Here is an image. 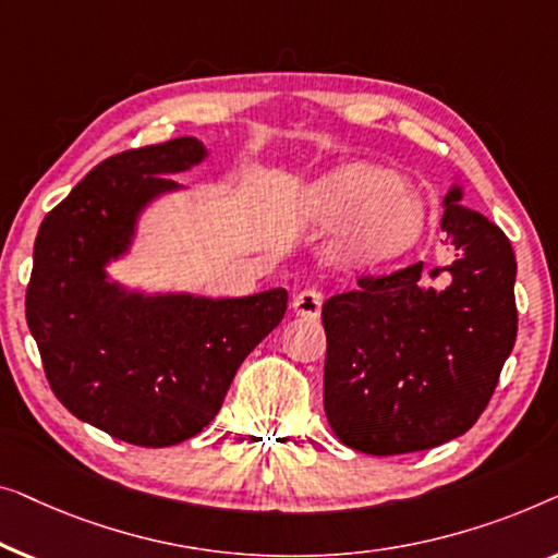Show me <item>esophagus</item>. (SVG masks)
I'll return each instance as SVG.
<instances>
[{
  "label": "esophagus",
  "mask_w": 558,
  "mask_h": 558,
  "mask_svg": "<svg viewBox=\"0 0 558 558\" xmlns=\"http://www.w3.org/2000/svg\"><path fill=\"white\" fill-rule=\"evenodd\" d=\"M320 305H324V293L318 288H303L293 298V311L303 318H318Z\"/></svg>",
  "instance_id": "obj_1"
}]
</instances>
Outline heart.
<instances>
[{"instance_id": "1", "label": "heart", "mask_w": 558, "mask_h": 558, "mask_svg": "<svg viewBox=\"0 0 558 558\" xmlns=\"http://www.w3.org/2000/svg\"><path fill=\"white\" fill-rule=\"evenodd\" d=\"M316 211L326 219L351 217L343 253L356 263H381L410 250L425 227V209L397 186L391 171L374 163H347L316 190Z\"/></svg>"}]
</instances>
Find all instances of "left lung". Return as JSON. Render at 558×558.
I'll use <instances>...</instances> for the list:
<instances>
[{"label": "left lung", "instance_id": "1", "mask_svg": "<svg viewBox=\"0 0 558 558\" xmlns=\"http://www.w3.org/2000/svg\"><path fill=\"white\" fill-rule=\"evenodd\" d=\"M458 199L447 194L442 215L450 263L361 276L320 311L326 417L359 452H417L465 435L515 343L511 240Z\"/></svg>", "mask_w": 558, "mask_h": 558}]
</instances>
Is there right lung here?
<instances>
[{"instance_id":"obj_1","label":"right lung","mask_w":558,"mask_h":558,"mask_svg":"<svg viewBox=\"0 0 558 558\" xmlns=\"http://www.w3.org/2000/svg\"><path fill=\"white\" fill-rule=\"evenodd\" d=\"M204 156L194 138L108 156L50 209L35 238L25 316L47 384L77 420L123 442L169 447L215 420L245 356L288 308L282 288L247 298L125 295L104 276L141 204Z\"/></svg>"}]
</instances>
